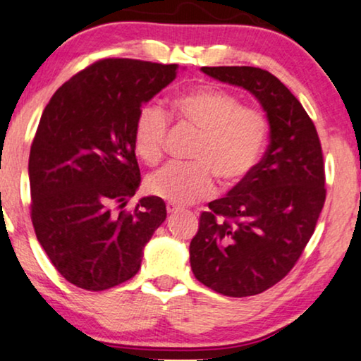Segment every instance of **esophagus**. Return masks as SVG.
<instances>
[{"label":"esophagus","instance_id":"34e87169","mask_svg":"<svg viewBox=\"0 0 361 361\" xmlns=\"http://www.w3.org/2000/svg\"><path fill=\"white\" fill-rule=\"evenodd\" d=\"M166 210H167V214H176V212L179 210V207H177L176 204H171V202H167Z\"/></svg>","mask_w":361,"mask_h":361}]
</instances>
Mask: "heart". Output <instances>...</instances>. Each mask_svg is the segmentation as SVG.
<instances>
[{"label":"heart","instance_id":"heart-1","mask_svg":"<svg viewBox=\"0 0 361 361\" xmlns=\"http://www.w3.org/2000/svg\"><path fill=\"white\" fill-rule=\"evenodd\" d=\"M177 120L199 133L190 164H167L147 179L152 195L176 205H190L215 194V177L225 187L238 184L255 169L266 141L268 120L231 93L214 87L197 88L172 102ZM169 115L157 105L137 111L133 141L137 156L156 166L164 156Z\"/></svg>","mask_w":361,"mask_h":361}]
</instances>
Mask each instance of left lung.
Masks as SVG:
<instances>
[{"instance_id":"1","label":"left lung","mask_w":361,"mask_h":361,"mask_svg":"<svg viewBox=\"0 0 361 361\" xmlns=\"http://www.w3.org/2000/svg\"><path fill=\"white\" fill-rule=\"evenodd\" d=\"M258 98L269 146L226 197L202 212L190 241L194 276L230 298L264 293L288 276L312 236L325 202V171L312 120L289 88L258 67H202Z\"/></svg>"}]
</instances>
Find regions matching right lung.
<instances>
[{
	"instance_id": "right-lung-1",
	"label": "right lung",
	"mask_w": 361,
	"mask_h": 361,
	"mask_svg": "<svg viewBox=\"0 0 361 361\" xmlns=\"http://www.w3.org/2000/svg\"><path fill=\"white\" fill-rule=\"evenodd\" d=\"M177 63L103 59L54 93L29 154L31 220L62 278L105 290L131 279L166 220L159 197L128 209L141 182L133 128L142 103L176 78Z\"/></svg>"
}]
</instances>
